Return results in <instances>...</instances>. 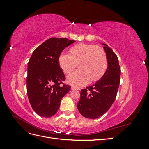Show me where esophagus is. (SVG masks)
I'll use <instances>...</instances> for the list:
<instances>
[{"label": "esophagus", "mask_w": 149, "mask_h": 149, "mask_svg": "<svg viewBox=\"0 0 149 149\" xmlns=\"http://www.w3.org/2000/svg\"><path fill=\"white\" fill-rule=\"evenodd\" d=\"M71 89H73V90H79L78 88H75V87H74V86H72V87H71Z\"/></svg>", "instance_id": "34e87169"}]
</instances>
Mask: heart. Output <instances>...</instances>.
<instances>
[{
	"label": "heart",
	"mask_w": 149,
	"mask_h": 149,
	"mask_svg": "<svg viewBox=\"0 0 149 149\" xmlns=\"http://www.w3.org/2000/svg\"><path fill=\"white\" fill-rule=\"evenodd\" d=\"M58 65L65 74H68L77 65L78 70L68 76L69 84L79 87L100 79L107 68L106 55L103 49L92 44L79 43L71 47L70 55L61 53Z\"/></svg>",
	"instance_id": "heart-1"
}]
</instances>
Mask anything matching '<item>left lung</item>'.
I'll return each mask as SVG.
<instances>
[{
	"label": "left lung",
	"mask_w": 149,
	"mask_h": 149,
	"mask_svg": "<svg viewBox=\"0 0 149 149\" xmlns=\"http://www.w3.org/2000/svg\"><path fill=\"white\" fill-rule=\"evenodd\" d=\"M108 67L102 77L93 85L81 90L77 107L82 116L89 119L100 118L109 110L115 101L119 89L120 69L112 49L104 44Z\"/></svg>",
	"instance_id": "obj_1"
}]
</instances>
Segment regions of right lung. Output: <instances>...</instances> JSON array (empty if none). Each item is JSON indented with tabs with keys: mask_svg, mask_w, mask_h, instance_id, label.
<instances>
[{
	"mask_svg": "<svg viewBox=\"0 0 149 149\" xmlns=\"http://www.w3.org/2000/svg\"><path fill=\"white\" fill-rule=\"evenodd\" d=\"M74 40L51 38L33 51L28 63L26 90L33 111L44 118L55 115L61 99L71 86L65 84V76L58 65V56Z\"/></svg>",
	"mask_w": 149,
	"mask_h": 149,
	"instance_id": "add662e5",
	"label": "right lung"
}]
</instances>
